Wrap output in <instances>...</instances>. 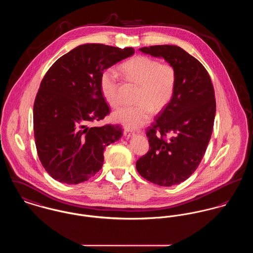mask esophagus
I'll return each mask as SVG.
<instances>
[{
    "label": "esophagus",
    "instance_id": "obj_1",
    "mask_svg": "<svg viewBox=\"0 0 253 253\" xmlns=\"http://www.w3.org/2000/svg\"><path fill=\"white\" fill-rule=\"evenodd\" d=\"M124 135L126 136V137H130V136L134 135V131H132V130H130V129H128V128H127V129H125Z\"/></svg>",
    "mask_w": 253,
    "mask_h": 253
}]
</instances>
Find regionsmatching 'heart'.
I'll use <instances>...</instances> for the list:
<instances>
[{"mask_svg": "<svg viewBox=\"0 0 253 253\" xmlns=\"http://www.w3.org/2000/svg\"><path fill=\"white\" fill-rule=\"evenodd\" d=\"M123 75L139 86L135 106H126L115 111L112 120L128 128H138L147 124L153 111L163 110L172 99L175 91L177 74L175 68L166 62L148 56H136L125 62L121 68ZM119 76L113 69L101 74V92L111 107L120 103Z\"/></svg>", "mask_w": 253, "mask_h": 253, "instance_id": "heart-1", "label": "heart"}]
</instances>
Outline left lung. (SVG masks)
I'll return each mask as SVG.
<instances>
[{"label":"left lung","mask_w":253,"mask_h":253,"mask_svg":"<svg viewBox=\"0 0 253 253\" xmlns=\"http://www.w3.org/2000/svg\"><path fill=\"white\" fill-rule=\"evenodd\" d=\"M139 50L171 64L177 79L172 99L147 129L150 149L136 169L153 184L175 185L190 177L207 150L215 116L213 86L204 66L179 46Z\"/></svg>","instance_id":"8db88e82"}]
</instances>
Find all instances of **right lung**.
Segmentation results:
<instances>
[{
    "label": "right lung",
    "mask_w": 253,
    "mask_h": 253,
    "mask_svg": "<svg viewBox=\"0 0 253 253\" xmlns=\"http://www.w3.org/2000/svg\"><path fill=\"white\" fill-rule=\"evenodd\" d=\"M134 54L132 47L77 46L46 72L34 103L38 155L56 181H88L102 167L104 149L123 135L120 126L88 125L110 113L100 88L104 69Z\"/></svg>",
    "instance_id": "1"
}]
</instances>
